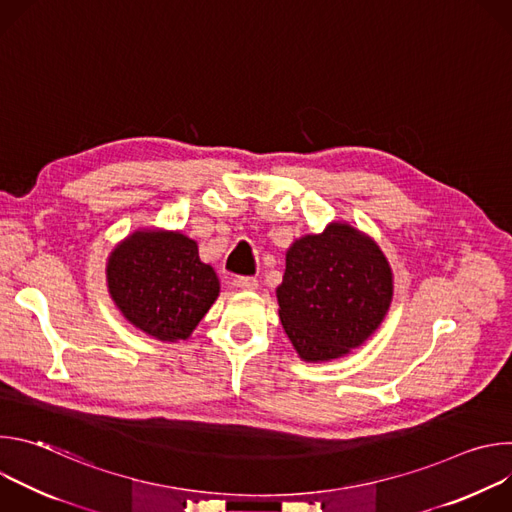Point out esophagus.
Wrapping results in <instances>:
<instances>
[{"label":"esophagus","mask_w":512,"mask_h":512,"mask_svg":"<svg viewBox=\"0 0 512 512\" xmlns=\"http://www.w3.org/2000/svg\"><path fill=\"white\" fill-rule=\"evenodd\" d=\"M235 285L239 289H245V291H255L259 287V281L255 277H237Z\"/></svg>","instance_id":"obj_1"}]
</instances>
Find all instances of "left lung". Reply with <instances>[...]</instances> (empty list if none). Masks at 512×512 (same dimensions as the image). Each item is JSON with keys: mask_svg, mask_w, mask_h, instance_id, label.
Here are the masks:
<instances>
[{"mask_svg": "<svg viewBox=\"0 0 512 512\" xmlns=\"http://www.w3.org/2000/svg\"><path fill=\"white\" fill-rule=\"evenodd\" d=\"M393 300V273L379 245L346 223H330L285 253L279 320L298 354L326 362L367 342Z\"/></svg>", "mask_w": 512, "mask_h": 512, "instance_id": "1", "label": "left lung"}]
</instances>
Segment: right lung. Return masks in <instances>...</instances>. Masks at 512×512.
Wrapping results in <instances>:
<instances>
[{"label": "right lung", "instance_id": "add662e5", "mask_svg": "<svg viewBox=\"0 0 512 512\" xmlns=\"http://www.w3.org/2000/svg\"><path fill=\"white\" fill-rule=\"evenodd\" d=\"M109 294L141 332L162 342L186 340L221 291L196 241L172 231H135L107 261Z\"/></svg>", "mask_w": 512, "mask_h": 512}]
</instances>
